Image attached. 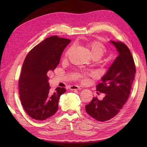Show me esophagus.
<instances>
[{"mask_svg":"<svg viewBox=\"0 0 147 147\" xmlns=\"http://www.w3.org/2000/svg\"><path fill=\"white\" fill-rule=\"evenodd\" d=\"M81 88L78 86H77V85H73V86H70V90H81Z\"/></svg>","mask_w":147,"mask_h":147,"instance_id":"esophagus-1","label":"esophagus"}]
</instances>
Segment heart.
Here are the masks:
<instances>
[{
  "label": "heart",
  "mask_w": 147,
  "mask_h": 147,
  "mask_svg": "<svg viewBox=\"0 0 147 147\" xmlns=\"http://www.w3.org/2000/svg\"><path fill=\"white\" fill-rule=\"evenodd\" d=\"M84 46L88 49L90 53V55L93 59H99L101 57L103 56L106 51L105 46L100 42L95 40H91L84 43ZM72 50V47L69 48L67 50L64 55V58L66 59ZM90 74L86 72L77 73L75 74L76 77L82 83H85L87 81V77Z\"/></svg>",
  "instance_id": "obj_1"
}]
</instances>
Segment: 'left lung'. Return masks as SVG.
<instances>
[{
    "mask_svg": "<svg viewBox=\"0 0 147 147\" xmlns=\"http://www.w3.org/2000/svg\"><path fill=\"white\" fill-rule=\"evenodd\" d=\"M111 42L117 48L119 55L102 78V82L96 86V90L105 93V96L101 100L93 97L85 106L88 115L101 122L112 119L123 108L129 96L136 72L129 48L121 42Z\"/></svg>",
    "mask_w": 147,
    "mask_h": 147,
    "instance_id": "1",
    "label": "left lung"
}]
</instances>
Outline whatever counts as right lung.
<instances>
[{
  "label": "right lung",
  "instance_id": "1",
  "mask_svg": "<svg viewBox=\"0 0 147 147\" xmlns=\"http://www.w3.org/2000/svg\"><path fill=\"white\" fill-rule=\"evenodd\" d=\"M70 40L53 35L34 47L26 56L19 79V93L25 112L32 118L45 120L58 110L60 96L66 91H53L47 73L59 64L62 53Z\"/></svg>",
  "mask_w": 147,
  "mask_h": 147
}]
</instances>
